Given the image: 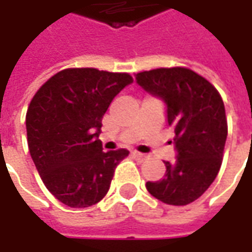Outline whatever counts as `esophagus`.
I'll list each match as a JSON object with an SVG mask.
<instances>
[{"instance_id": "esophagus-1", "label": "esophagus", "mask_w": 252, "mask_h": 252, "mask_svg": "<svg viewBox=\"0 0 252 252\" xmlns=\"http://www.w3.org/2000/svg\"><path fill=\"white\" fill-rule=\"evenodd\" d=\"M131 156H133V158L137 161H146L147 160V154H143V153H137V151H133L131 153Z\"/></svg>"}]
</instances>
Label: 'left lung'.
I'll use <instances>...</instances> for the list:
<instances>
[{"instance_id":"left-lung-1","label":"left lung","mask_w":252,"mask_h":252,"mask_svg":"<svg viewBox=\"0 0 252 252\" xmlns=\"http://www.w3.org/2000/svg\"><path fill=\"white\" fill-rule=\"evenodd\" d=\"M136 83L164 102L175 131V161H164L162 179L146 188L167 205H188L205 193L221 165L227 139L223 99L208 80L184 67L143 71Z\"/></svg>"}]
</instances>
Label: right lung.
I'll use <instances>...</instances> for the list:
<instances>
[{"mask_svg":"<svg viewBox=\"0 0 252 252\" xmlns=\"http://www.w3.org/2000/svg\"><path fill=\"white\" fill-rule=\"evenodd\" d=\"M129 74L67 68L46 81L26 112L29 153L40 178L62 203L88 208L109 190L129 151H102V118Z\"/></svg>","mask_w":252,"mask_h":252,"instance_id":"1","label":"right lung"}]
</instances>
